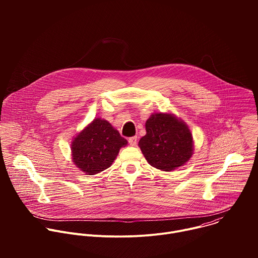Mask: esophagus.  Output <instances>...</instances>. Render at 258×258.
Returning <instances> with one entry per match:
<instances>
[{"mask_svg": "<svg viewBox=\"0 0 258 258\" xmlns=\"http://www.w3.org/2000/svg\"><path fill=\"white\" fill-rule=\"evenodd\" d=\"M137 141H138L137 137H132V138H130V139H128V143H130V145H131V146H136Z\"/></svg>", "mask_w": 258, "mask_h": 258, "instance_id": "34e87169", "label": "esophagus"}]
</instances>
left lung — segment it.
I'll return each mask as SVG.
<instances>
[{
  "mask_svg": "<svg viewBox=\"0 0 258 258\" xmlns=\"http://www.w3.org/2000/svg\"><path fill=\"white\" fill-rule=\"evenodd\" d=\"M139 147L148 163L163 171L186 164L194 151L188 125L171 113H153L146 121Z\"/></svg>",
  "mask_w": 258,
  "mask_h": 258,
  "instance_id": "left-lung-1",
  "label": "left lung"
}]
</instances>
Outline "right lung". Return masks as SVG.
<instances>
[{"label":"right lung","instance_id":"obj_1","mask_svg":"<svg viewBox=\"0 0 258 258\" xmlns=\"http://www.w3.org/2000/svg\"><path fill=\"white\" fill-rule=\"evenodd\" d=\"M127 141L107 120L95 118L71 142L72 161L86 174L110 167Z\"/></svg>","mask_w":258,"mask_h":258}]
</instances>
